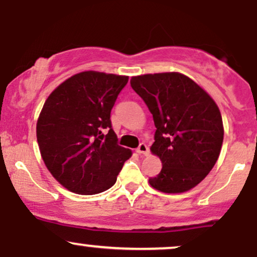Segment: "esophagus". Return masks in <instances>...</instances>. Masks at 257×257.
<instances>
[{
  "mask_svg": "<svg viewBox=\"0 0 257 257\" xmlns=\"http://www.w3.org/2000/svg\"><path fill=\"white\" fill-rule=\"evenodd\" d=\"M137 152L139 155H147V153H149V147H147L146 144L141 143L137 149Z\"/></svg>",
  "mask_w": 257,
  "mask_h": 257,
  "instance_id": "1",
  "label": "esophagus"
}]
</instances>
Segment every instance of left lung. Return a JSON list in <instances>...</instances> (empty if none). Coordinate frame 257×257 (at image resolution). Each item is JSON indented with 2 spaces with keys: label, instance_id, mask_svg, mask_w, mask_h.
Here are the masks:
<instances>
[{
  "label": "left lung",
  "instance_id": "8db88e82",
  "mask_svg": "<svg viewBox=\"0 0 257 257\" xmlns=\"http://www.w3.org/2000/svg\"><path fill=\"white\" fill-rule=\"evenodd\" d=\"M156 125L151 152L162 170L150 185L164 193L196 187L213 169L223 141L216 102L193 79L180 72L147 73L131 79Z\"/></svg>",
  "mask_w": 257,
  "mask_h": 257
}]
</instances>
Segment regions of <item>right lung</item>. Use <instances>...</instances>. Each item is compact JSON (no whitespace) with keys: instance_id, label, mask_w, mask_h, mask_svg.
Here are the masks:
<instances>
[{"instance_id":"1","label":"right lung","mask_w":257,"mask_h":257,"mask_svg":"<svg viewBox=\"0 0 257 257\" xmlns=\"http://www.w3.org/2000/svg\"><path fill=\"white\" fill-rule=\"evenodd\" d=\"M128 76L98 71L76 73L44 102L36 135L47 169L78 194H96L114 185L129 149L117 144L110 114Z\"/></svg>"}]
</instances>
